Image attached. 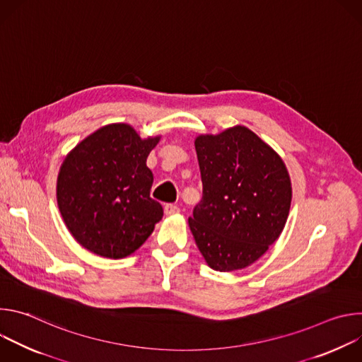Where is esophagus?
I'll return each mask as SVG.
<instances>
[{
	"instance_id": "34e87169",
	"label": "esophagus",
	"mask_w": 362,
	"mask_h": 362,
	"mask_svg": "<svg viewBox=\"0 0 362 362\" xmlns=\"http://www.w3.org/2000/svg\"><path fill=\"white\" fill-rule=\"evenodd\" d=\"M179 206H176V204H173V203H168V204H165V214L166 215H175V214H179Z\"/></svg>"
}]
</instances>
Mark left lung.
Returning a JSON list of instances; mask_svg holds the SVG:
<instances>
[{"instance_id":"1","label":"left lung","mask_w":362,"mask_h":362,"mask_svg":"<svg viewBox=\"0 0 362 362\" xmlns=\"http://www.w3.org/2000/svg\"><path fill=\"white\" fill-rule=\"evenodd\" d=\"M202 200L189 226L208 265L221 272L253 264L279 238L292 189L278 154L243 126L194 141Z\"/></svg>"}]
</instances>
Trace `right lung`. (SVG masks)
I'll use <instances>...</instances> for the list:
<instances>
[{
	"label": "right lung",
	"mask_w": 362,
	"mask_h": 362,
	"mask_svg": "<svg viewBox=\"0 0 362 362\" xmlns=\"http://www.w3.org/2000/svg\"><path fill=\"white\" fill-rule=\"evenodd\" d=\"M159 137L141 140L127 124L101 127L66 158L57 203L74 239L90 252L120 259L139 249L163 216L150 197L146 159Z\"/></svg>",
	"instance_id": "obj_1"
}]
</instances>
